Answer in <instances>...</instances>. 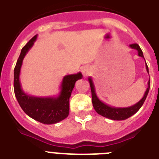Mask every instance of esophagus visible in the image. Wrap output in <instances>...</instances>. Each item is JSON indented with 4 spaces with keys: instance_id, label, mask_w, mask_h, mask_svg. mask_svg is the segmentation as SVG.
Returning <instances> with one entry per match:
<instances>
[{
    "instance_id": "esophagus-1",
    "label": "esophagus",
    "mask_w": 159,
    "mask_h": 159,
    "mask_svg": "<svg viewBox=\"0 0 159 159\" xmlns=\"http://www.w3.org/2000/svg\"><path fill=\"white\" fill-rule=\"evenodd\" d=\"M81 71H82L84 76H88V75H89L91 74L92 69H91V67L89 66H84L81 68Z\"/></svg>"
}]
</instances>
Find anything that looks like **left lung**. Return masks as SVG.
Listing matches in <instances>:
<instances>
[{"label": "left lung", "mask_w": 159, "mask_h": 159, "mask_svg": "<svg viewBox=\"0 0 159 159\" xmlns=\"http://www.w3.org/2000/svg\"><path fill=\"white\" fill-rule=\"evenodd\" d=\"M130 47L133 49H135L138 51V55L139 57H143V53L142 49L140 48L139 45L138 43H132L130 44ZM146 62V61H145ZM146 68H147V72L149 73L148 66H147V63H146ZM88 81L90 83V86H91V91H92V105H93L94 108H95V111L97 113L100 115V116H103L107 119H112V120H124V119H128L129 117L132 116L133 115L136 113L139 110L143 104L144 103L147 98V95H148L149 90H150V87H151V81H148V88H147V91L145 92V94L142 98L140 101L135 103L133 106L128 107H115L109 106V105L106 104L104 102H102L99 99V98L97 97L96 93H95V89L94 84L92 82V80L91 77L88 78Z\"/></svg>", "instance_id": "1"}]
</instances>
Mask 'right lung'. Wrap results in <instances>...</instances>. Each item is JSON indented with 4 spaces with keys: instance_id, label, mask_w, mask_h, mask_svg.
Wrapping results in <instances>:
<instances>
[{
    "instance_id": "1",
    "label": "right lung",
    "mask_w": 159,
    "mask_h": 159,
    "mask_svg": "<svg viewBox=\"0 0 159 159\" xmlns=\"http://www.w3.org/2000/svg\"><path fill=\"white\" fill-rule=\"evenodd\" d=\"M37 36H35L21 49V52L14 68V92L22 110L29 117L43 124H53L62 121L69 114V99L78 80L82 79L81 72L64 77L61 91L58 97H34L27 95L22 90L20 83V72L26 53L34 44Z\"/></svg>"
}]
</instances>
